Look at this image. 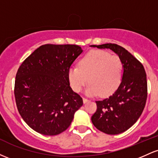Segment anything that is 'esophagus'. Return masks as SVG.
I'll return each instance as SVG.
<instances>
[{
	"instance_id": "34e87169",
	"label": "esophagus",
	"mask_w": 158,
	"mask_h": 158,
	"mask_svg": "<svg viewBox=\"0 0 158 158\" xmlns=\"http://www.w3.org/2000/svg\"><path fill=\"white\" fill-rule=\"evenodd\" d=\"M88 101H89V99H86V98H83V102H84V103H86V102H88Z\"/></svg>"
}]
</instances>
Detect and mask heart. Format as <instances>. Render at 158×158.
<instances>
[{"label":"heart","mask_w":158,"mask_h":158,"mask_svg":"<svg viewBox=\"0 0 158 158\" xmlns=\"http://www.w3.org/2000/svg\"><path fill=\"white\" fill-rule=\"evenodd\" d=\"M123 62L119 56L102 50H93L79 61V67L68 70L72 89L80 92L87 82L90 83L85 93L90 96H110L117 89L123 78Z\"/></svg>","instance_id":"heart-1"}]
</instances>
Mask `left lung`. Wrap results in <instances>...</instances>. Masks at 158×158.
Wrapping results in <instances>:
<instances>
[{"instance_id":"obj_1","label":"left lung","mask_w":158,"mask_h":158,"mask_svg":"<svg viewBox=\"0 0 158 158\" xmlns=\"http://www.w3.org/2000/svg\"><path fill=\"white\" fill-rule=\"evenodd\" d=\"M110 49L123 62L122 81L108 98L96 101L97 109L91 117L94 126L108 135H118L128 130L142 114L147 99V80L143 65L128 50L116 44L92 45Z\"/></svg>"}]
</instances>
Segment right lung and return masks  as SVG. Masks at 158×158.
I'll list each match as a JSON object with an SVG mask.
<instances>
[{
    "instance_id": "add662e5",
    "label": "right lung",
    "mask_w": 158,
    "mask_h": 158,
    "mask_svg": "<svg viewBox=\"0 0 158 158\" xmlns=\"http://www.w3.org/2000/svg\"><path fill=\"white\" fill-rule=\"evenodd\" d=\"M82 52L76 44H44L23 61L16 73L15 102L30 128L57 135L71 124L82 98L70 86L68 70Z\"/></svg>"
}]
</instances>
